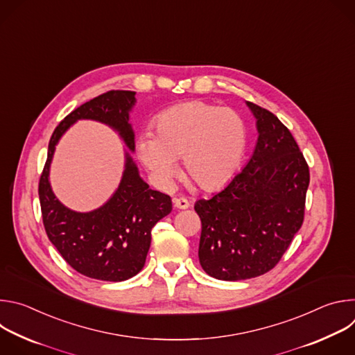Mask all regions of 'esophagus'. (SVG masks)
I'll list each match as a JSON object with an SVG mask.
<instances>
[{
    "instance_id": "34e87169",
    "label": "esophagus",
    "mask_w": 355,
    "mask_h": 355,
    "mask_svg": "<svg viewBox=\"0 0 355 355\" xmlns=\"http://www.w3.org/2000/svg\"><path fill=\"white\" fill-rule=\"evenodd\" d=\"M173 204H174V208H177V209H188L189 208V202L184 196L173 198Z\"/></svg>"
}]
</instances>
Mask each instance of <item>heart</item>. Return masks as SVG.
<instances>
[{"mask_svg": "<svg viewBox=\"0 0 355 355\" xmlns=\"http://www.w3.org/2000/svg\"><path fill=\"white\" fill-rule=\"evenodd\" d=\"M157 135L143 132L137 155L160 185H170L184 159L188 177L204 189L229 182L239 170L247 130L243 118L230 108L189 101L160 114Z\"/></svg>", "mask_w": 355, "mask_h": 355, "instance_id": "heart-1", "label": "heart"}]
</instances>
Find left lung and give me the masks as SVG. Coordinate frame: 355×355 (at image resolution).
<instances>
[{"label": "left lung", "instance_id": "1", "mask_svg": "<svg viewBox=\"0 0 355 355\" xmlns=\"http://www.w3.org/2000/svg\"><path fill=\"white\" fill-rule=\"evenodd\" d=\"M245 105L259 132L254 153L225 189L195 202L200 267L222 281L254 278L278 264L302 226L309 187V167L288 128Z\"/></svg>", "mask_w": 355, "mask_h": 355}]
</instances>
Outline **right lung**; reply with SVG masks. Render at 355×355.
<instances>
[{"instance_id": "add662e5", "label": "right lung", "mask_w": 355, "mask_h": 355, "mask_svg": "<svg viewBox=\"0 0 355 355\" xmlns=\"http://www.w3.org/2000/svg\"><path fill=\"white\" fill-rule=\"evenodd\" d=\"M135 95L133 91H108L69 114L50 137L39 181L40 209L49 240L70 267L94 279L119 282L143 268L151 229L171 212V198L150 189L130 153L125 151V170L112 196L94 211L76 212L64 207L50 187V164L59 140L80 119L110 126L133 153L135 132L129 114L136 104Z\"/></svg>"}]
</instances>
